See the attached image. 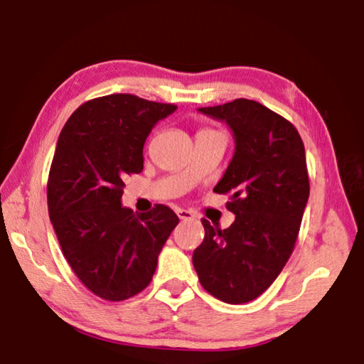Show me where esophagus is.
I'll return each mask as SVG.
<instances>
[{
  "label": "esophagus",
  "mask_w": 364,
  "mask_h": 364,
  "mask_svg": "<svg viewBox=\"0 0 364 364\" xmlns=\"http://www.w3.org/2000/svg\"><path fill=\"white\" fill-rule=\"evenodd\" d=\"M176 214H178V218L181 219V221H188V219L194 218L191 211H186V209H181V208L176 209Z\"/></svg>",
  "instance_id": "34e87169"
}]
</instances>
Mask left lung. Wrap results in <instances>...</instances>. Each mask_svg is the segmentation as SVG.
Wrapping results in <instances>:
<instances>
[{
	"label": "left lung",
	"instance_id": "left-lung-1",
	"mask_svg": "<svg viewBox=\"0 0 364 364\" xmlns=\"http://www.w3.org/2000/svg\"><path fill=\"white\" fill-rule=\"evenodd\" d=\"M226 122L235 150L214 191L229 194L228 229L203 219L193 265L204 290L226 304H245L269 289L289 260L309 201L305 146L289 120L255 100L203 107Z\"/></svg>",
	"mask_w": 364,
	"mask_h": 364
}]
</instances>
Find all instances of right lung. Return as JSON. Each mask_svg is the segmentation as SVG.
<instances>
[{
    "mask_svg": "<svg viewBox=\"0 0 364 364\" xmlns=\"http://www.w3.org/2000/svg\"><path fill=\"white\" fill-rule=\"evenodd\" d=\"M176 110L130 94L82 104L60 132L48 180V208L70 269L92 294L120 301L151 282L180 219L168 206H122L125 176L143 170V145Z\"/></svg>",
    "mask_w": 364,
    "mask_h": 364,
    "instance_id": "1",
    "label": "right lung"
}]
</instances>
